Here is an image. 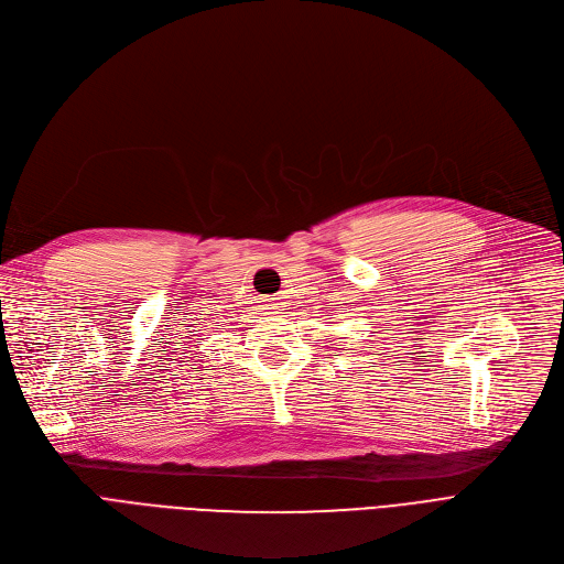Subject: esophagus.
<instances>
[{"instance_id":"esophagus-1","label":"esophagus","mask_w":564,"mask_h":564,"mask_svg":"<svg viewBox=\"0 0 564 564\" xmlns=\"http://www.w3.org/2000/svg\"><path fill=\"white\" fill-rule=\"evenodd\" d=\"M269 301H271V297H269Z\"/></svg>"}]
</instances>
